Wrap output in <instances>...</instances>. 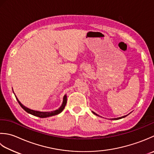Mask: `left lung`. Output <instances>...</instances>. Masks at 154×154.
<instances>
[{
  "instance_id": "1",
  "label": "left lung",
  "mask_w": 154,
  "mask_h": 154,
  "mask_svg": "<svg viewBox=\"0 0 154 154\" xmlns=\"http://www.w3.org/2000/svg\"><path fill=\"white\" fill-rule=\"evenodd\" d=\"M93 113L94 114H96V115H97L96 113H94L93 112ZM97 116H98V115H97ZM127 116V115L126 116H122V117H120V118H113V119H112V120H119V119H121V118H125V117H126Z\"/></svg>"
}]
</instances>
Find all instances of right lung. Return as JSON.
Wrapping results in <instances>:
<instances>
[{"mask_svg": "<svg viewBox=\"0 0 154 154\" xmlns=\"http://www.w3.org/2000/svg\"><path fill=\"white\" fill-rule=\"evenodd\" d=\"M16 98H17L18 102L19 103L20 106H21L22 108H23L25 111L26 112L29 113V114H32L33 116H35L37 117H39V118H47V117H50V116H55V115H57L58 114H60L62 110H63L64 108H65L66 104L67 103V97L66 96H64V100H63V103H62V106L60 107L58 109H56L55 111H53V112H38V111H35V110H32V109H30L29 108H28L26 107H25L24 106H23L22 103L19 102V100L17 99V97H16Z\"/></svg>", "mask_w": 154, "mask_h": 154, "instance_id": "right-lung-1", "label": "right lung"}]
</instances>
